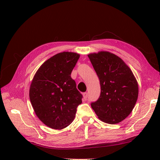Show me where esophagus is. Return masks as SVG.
Here are the masks:
<instances>
[{
  "label": "esophagus",
  "instance_id": "1",
  "mask_svg": "<svg viewBox=\"0 0 160 160\" xmlns=\"http://www.w3.org/2000/svg\"><path fill=\"white\" fill-rule=\"evenodd\" d=\"M83 99L87 100V99H88V93H83Z\"/></svg>",
  "mask_w": 160,
  "mask_h": 160
}]
</instances>
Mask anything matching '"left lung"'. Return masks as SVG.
<instances>
[{"mask_svg": "<svg viewBox=\"0 0 160 160\" xmlns=\"http://www.w3.org/2000/svg\"><path fill=\"white\" fill-rule=\"evenodd\" d=\"M101 85L99 99L91 104L98 118L109 124L122 122L138 98V81L127 64L116 55L99 51L88 55Z\"/></svg>", "mask_w": 160, "mask_h": 160, "instance_id": "obj_1", "label": "left lung"}]
</instances>
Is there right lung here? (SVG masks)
<instances>
[{"label": "right lung", "mask_w": 160, "mask_h": 160, "mask_svg": "<svg viewBox=\"0 0 160 160\" xmlns=\"http://www.w3.org/2000/svg\"><path fill=\"white\" fill-rule=\"evenodd\" d=\"M80 55L62 52L45 61L33 77L29 98L34 111L41 122L53 129L69 125L75 117L82 95L71 77Z\"/></svg>", "instance_id": "add662e5"}]
</instances>
